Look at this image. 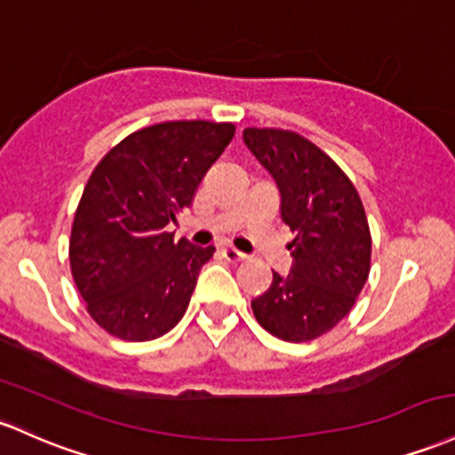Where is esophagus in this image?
<instances>
[{
	"label": "esophagus",
	"mask_w": 455,
	"mask_h": 455,
	"mask_svg": "<svg viewBox=\"0 0 455 455\" xmlns=\"http://www.w3.org/2000/svg\"><path fill=\"white\" fill-rule=\"evenodd\" d=\"M222 257L227 259V261H231V263H242V261H246V254L243 252H239L237 248H233V246H224L222 248Z\"/></svg>",
	"instance_id": "obj_1"
}]
</instances>
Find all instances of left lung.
Returning a JSON list of instances; mask_svg holds the SVG:
<instances>
[{"mask_svg":"<svg viewBox=\"0 0 455 455\" xmlns=\"http://www.w3.org/2000/svg\"><path fill=\"white\" fill-rule=\"evenodd\" d=\"M243 142L281 192L291 228V269L274 272L252 300L257 322L283 341L322 337L352 311L371 267V233L347 174L311 140L284 129H243Z\"/></svg>","mask_w":455,"mask_h":455,"instance_id":"left-lung-1","label":"left lung"}]
</instances>
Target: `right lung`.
Returning <instances> with one entry per match:
<instances>
[{
  "label": "right lung",
  "instance_id": "1",
  "mask_svg": "<svg viewBox=\"0 0 455 455\" xmlns=\"http://www.w3.org/2000/svg\"><path fill=\"white\" fill-rule=\"evenodd\" d=\"M235 136V124L171 121L132 133L97 164L75 212L68 259L90 317L124 341L172 331L213 246L168 224Z\"/></svg>",
  "mask_w": 455,
  "mask_h": 455
}]
</instances>
